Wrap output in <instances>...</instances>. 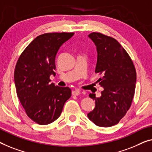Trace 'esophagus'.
I'll return each instance as SVG.
<instances>
[{"label": "esophagus", "mask_w": 152, "mask_h": 152, "mask_svg": "<svg viewBox=\"0 0 152 152\" xmlns=\"http://www.w3.org/2000/svg\"><path fill=\"white\" fill-rule=\"evenodd\" d=\"M80 94V91L78 89L72 91V95H73V96H79Z\"/></svg>", "instance_id": "obj_1"}]
</instances>
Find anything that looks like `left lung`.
I'll return each instance as SVG.
<instances>
[{
    "instance_id": "1",
    "label": "left lung",
    "mask_w": 152,
    "mask_h": 152,
    "mask_svg": "<svg viewBox=\"0 0 152 152\" xmlns=\"http://www.w3.org/2000/svg\"><path fill=\"white\" fill-rule=\"evenodd\" d=\"M96 45L98 60L95 72L101 74V96L90 94L96 102L87 114L96 126L110 127L117 124L130 108L135 91L137 72L130 56L117 41L100 33L89 35Z\"/></svg>"
}]
</instances>
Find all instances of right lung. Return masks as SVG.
Listing matches in <instances>:
<instances>
[{
    "label": "right lung",
    "instance_id": "add662e5",
    "mask_svg": "<svg viewBox=\"0 0 152 152\" xmlns=\"http://www.w3.org/2000/svg\"><path fill=\"white\" fill-rule=\"evenodd\" d=\"M74 33H51L37 36L20 54L14 71L17 96L27 116L40 125H47L61 115L72 95L69 87L50 83L55 76V57L63 43Z\"/></svg>",
    "mask_w": 152,
    "mask_h": 152
}]
</instances>
